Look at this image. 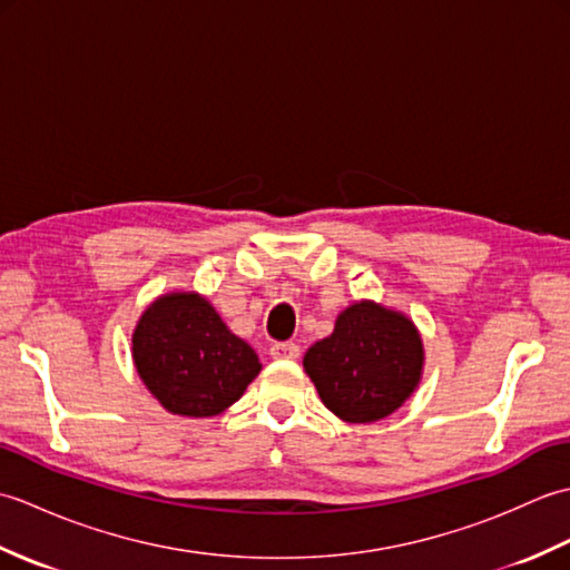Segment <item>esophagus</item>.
Returning a JSON list of instances; mask_svg holds the SVG:
<instances>
[{
    "instance_id": "obj_1",
    "label": "esophagus",
    "mask_w": 570,
    "mask_h": 570,
    "mask_svg": "<svg viewBox=\"0 0 570 570\" xmlns=\"http://www.w3.org/2000/svg\"><path fill=\"white\" fill-rule=\"evenodd\" d=\"M298 353H301V350H298L296 343H274L269 347V355L274 360H296Z\"/></svg>"
}]
</instances>
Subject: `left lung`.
Listing matches in <instances>:
<instances>
[{
    "instance_id": "obj_1",
    "label": "left lung",
    "mask_w": 570,
    "mask_h": 570,
    "mask_svg": "<svg viewBox=\"0 0 570 570\" xmlns=\"http://www.w3.org/2000/svg\"><path fill=\"white\" fill-rule=\"evenodd\" d=\"M423 362L416 323L362 298L337 313L328 337L306 350L304 370L337 419L374 423L392 416L419 390Z\"/></svg>"
}]
</instances>
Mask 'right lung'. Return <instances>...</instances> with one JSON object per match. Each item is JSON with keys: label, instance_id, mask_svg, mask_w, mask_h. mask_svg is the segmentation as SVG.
<instances>
[{"label": "right lung", "instance_id": "right-lung-1", "mask_svg": "<svg viewBox=\"0 0 570 570\" xmlns=\"http://www.w3.org/2000/svg\"><path fill=\"white\" fill-rule=\"evenodd\" d=\"M131 360L156 402L188 419L223 414L262 370L249 343L198 292H168L144 308Z\"/></svg>", "mask_w": 570, "mask_h": 570}]
</instances>
